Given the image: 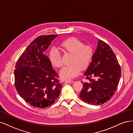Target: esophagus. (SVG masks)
Returning <instances> with one entry per match:
<instances>
[{
	"label": "esophagus",
	"instance_id": "obj_1",
	"mask_svg": "<svg viewBox=\"0 0 133 133\" xmlns=\"http://www.w3.org/2000/svg\"><path fill=\"white\" fill-rule=\"evenodd\" d=\"M74 82L73 81V80H66V81L65 82V83H73Z\"/></svg>",
	"mask_w": 133,
	"mask_h": 133
}]
</instances>
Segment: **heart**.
<instances>
[{
	"label": "heart",
	"instance_id": "1",
	"mask_svg": "<svg viewBox=\"0 0 133 133\" xmlns=\"http://www.w3.org/2000/svg\"><path fill=\"white\" fill-rule=\"evenodd\" d=\"M59 46L64 53L71 54L70 65L63 67L60 71V77L63 79H73L79 74L81 69L84 70L89 67L94 56V50L91 45H84L80 39L70 37L64 40ZM49 59L53 66H62L61 55L57 50L52 49L50 50Z\"/></svg>",
	"mask_w": 133,
	"mask_h": 133
}]
</instances>
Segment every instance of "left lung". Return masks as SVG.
<instances>
[{"label":"left lung","instance_id":"1","mask_svg":"<svg viewBox=\"0 0 133 133\" xmlns=\"http://www.w3.org/2000/svg\"><path fill=\"white\" fill-rule=\"evenodd\" d=\"M86 79L79 95L91 105H100L109 100L117 89L121 68L113 51L108 44L98 39V46L86 72Z\"/></svg>","mask_w":133,"mask_h":133}]
</instances>
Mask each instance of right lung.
Segmentation results:
<instances>
[{
	"label": "right lung",
	"mask_w": 133,
	"mask_h": 133,
	"mask_svg": "<svg viewBox=\"0 0 133 133\" xmlns=\"http://www.w3.org/2000/svg\"><path fill=\"white\" fill-rule=\"evenodd\" d=\"M58 35L39 36L31 42L18 59L14 70L15 87L29 105L44 108L59 97L62 85L49 59L44 54Z\"/></svg>",
	"instance_id": "1"
}]
</instances>
